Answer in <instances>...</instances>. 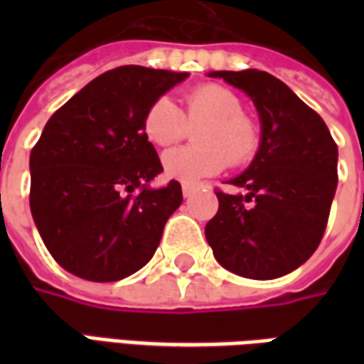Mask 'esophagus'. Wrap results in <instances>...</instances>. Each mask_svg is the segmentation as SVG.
I'll return each mask as SVG.
<instances>
[{"instance_id": "obj_1", "label": "esophagus", "mask_w": 364, "mask_h": 364, "mask_svg": "<svg viewBox=\"0 0 364 364\" xmlns=\"http://www.w3.org/2000/svg\"><path fill=\"white\" fill-rule=\"evenodd\" d=\"M193 193H195V187H191V185H183V197L189 198Z\"/></svg>"}]
</instances>
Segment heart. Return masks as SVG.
Segmentation results:
<instances>
[{"label":"heart","instance_id":"b5f03b06","mask_svg":"<svg viewBox=\"0 0 364 364\" xmlns=\"http://www.w3.org/2000/svg\"><path fill=\"white\" fill-rule=\"evenodd\" d=\"M201 128L195 134V148H175L164 154L161 166L169 179L193 185L205 177L220 173L226 164L242 166L259 148V127L244 112L242 99L218 83H205L185 95L183 111L159 97L148 107L144 132L151 144L167 148L189 134V128Z\"/></svg>","mask_w":364,"mask_h":364}]
</instances>
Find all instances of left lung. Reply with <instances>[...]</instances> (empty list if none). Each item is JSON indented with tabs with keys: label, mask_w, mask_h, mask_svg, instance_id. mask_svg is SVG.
<instances>
[{
	"label": "left lung",
	"mask_w": 364,
	"mask_h": 364,
	"mask_svg": "<svg viewBox=\"0 0 364 364\" xmlns=\"http://www.w3.org/2000/svg\"><path fill=\"white\" fill-rule=\"evenodd\" d=\"M257 107L261 144L252 166L230 179L245 195L216 189L206 224L216 261L232 273L269 281L294 271L320 245L337 189V144L318 112L259 70L210 72Z\"/></svg>",
	"instance_id": "8db88e82"
}]
</instances>
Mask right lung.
<instances>
[{
    "instance_id": "obj_1",
    "label": "right lung",
    "mask_w": 364,
    "mask_h": 364,
    "mask_svg": "<svg viewBox=\"0 0 364 364\" xmlns=\"http://www.w3.org/2000/svg\"><path fill=\"white\" fill-rule=\"evenodd\" d=\"M189 74L142 66L105 72L46 122L31 150V213L46 250L68 273L112 282L156 253L167 218L183 203L144 132L156 99Z\"/></svg>"
}]
</instances>
